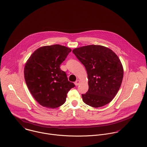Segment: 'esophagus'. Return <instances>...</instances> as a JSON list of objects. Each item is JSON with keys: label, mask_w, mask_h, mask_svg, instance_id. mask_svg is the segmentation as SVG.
Here are the masks:
<instances>
[{"label": "esophagus", "mask_w": 147, "mask_h": 147, "mask_svg": "<svg viewBox=\"0 0 147 147\" xmlns=\"http://www.w3.org/2000/svg\"><path fill=\"white\" fill-rule=\"evenodd\" d=\"M80 80H76L75 82V84L77 86V85H79V84H80Z\"/></svg>", "instance_id": "1"}]
</instances>
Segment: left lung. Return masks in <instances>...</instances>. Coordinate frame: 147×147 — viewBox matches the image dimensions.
Masks as SVG:
<instances>
[{"mask_svg": "<svg viewBox=\"0 0 147 147\" xmlns=\"http://www.w3.org/2000/svg\"><path fill=\"white\" fill-rule=\"evenodd\" d=\"M73 53L85 67L89 89L82 94L83 101L93 107L110 102L122 82L123 68L118 57L111 49L101 45L76 48Z\"/></svg>", "mask_w": 147, "mask_h": 147, "instance_id": "8db88e82", "label": "left lung"}]
</instances>
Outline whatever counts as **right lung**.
<instances>
[{
    "label": "right lung",
    "mask_w": 147,
    "mask_h": 147,
    "mask_svg": "<svg viewBox=\"0 0 147 147\" xmlns=\"http://www.w3.org/2000/svg\"><path fill=\"white\" fill-rule=\"evenodd\" d=\"M71 49L60 45L42 46L29 57L24 67L27 86L43 107L57 108L64 104L67 94L75 85L68 80L60 65Z\"/></svg>",
    "instance_id": "add662e5"
}]
</instances>
